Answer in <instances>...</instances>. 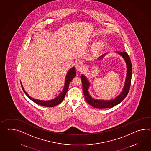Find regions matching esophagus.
<instances>
[{"label": "esophagus", "mask_w": 151, "mask_h": 151, "mask_svg": "<svg viewBox=\"0 0 151 151\" xmlns=\"http://www.w3.org/2000/svg\"><path fill=\"white\" fill-rule=\"evenodd\" d=\"M85 69H86V67H85L84 65H81L78 66V67L77 68V71L78 72L82 73V72H83V71H84Z\"/></svg>", "instance_id": "obj_1"}]
</instances>
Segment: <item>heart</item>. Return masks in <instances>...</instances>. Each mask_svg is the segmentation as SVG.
<instances>
[{
  "mask_svg": "<svg viewBox=\"0 0 151 151\" xmlns=\"http://www.w3.org/2000/svg\"><path fill=\"white\" fill-rule=\"evenodd\" d=\"M104 45V43L103 41L100 40L98 41L95 44L94 46L92 47V51L94 53H97L102 49Z\"/></svg>",
  "mask_w": 151,
  "mask_h": 151,
  "instance_id": "obj_1",
  "label": "heart"
}]
</instances>
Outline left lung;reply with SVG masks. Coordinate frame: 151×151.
Here are the masks:
<instances>
[{"mask_svg": "<svg viewBox=\"0 0 151 151\" xmlns=\"http://www.w3.org/2000/svg\"><path fill=\"white\" fill-rule=\"evenodd\" d=\"M116 53L120 55L121 56L124 58L125 62L127 65V74L126 78L124 82V87L121 91L120 94L117 96L110 100H98L91 97V95L89 93L88 89L90 87V82L88 80L87 78L84 75H81V79L83 87V92L85 100L92 107L96 108H112L119 104L122 101L124 100V98L127 96L128 91L130 88L131 83V78H132V67L131 63V60L128 55L126 52H116ZM107 54H104L98 58L99 60L102 59L104 56Z\"/></svg>", "mask_w": 151, "mask_h": 151, "instance_id": "left-lung-1", "label": "left lung"}]
</instances>
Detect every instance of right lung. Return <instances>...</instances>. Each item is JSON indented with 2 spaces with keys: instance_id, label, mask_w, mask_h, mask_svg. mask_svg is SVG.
I'll return each instance as SVG.
<instances>
[{
  "instance_id": "right-lung-1",
  "label": "right lung",
  "mask_w": 151,
  "mask_h": 151,
  "mask_svg": "<svg viewBox=\"0 0 151 151\" xmlns=\"http://www.w3.org/2000/svg\"><path fill=\"white\" fill-rule=\"evenodd\" d=\"M76 71L75 70V68L74 67L71 68L68 71L67 74L66 75V76L65 78V84H64L63 91H62V92L57 96V97L54 98V99H52L51 100H37V99H35L34 98L31 97L29 95L27 94V92L24 89L22 84L21 82L20 83H21V86H22V87L24 93L27 95V96L29 97L30 100L34 101V102H35L36 104L40 105V106L48 107H52L56 105L60 104L62 102V101L63 100L64 97L66 95V93L67 92L68 89L69 88V85L72 80L76 76Z\"/></svg>"
}]
</instances>
